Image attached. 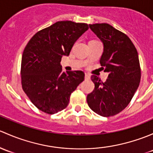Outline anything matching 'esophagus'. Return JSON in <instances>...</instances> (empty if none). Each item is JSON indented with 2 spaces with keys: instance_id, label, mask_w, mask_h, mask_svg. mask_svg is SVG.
Here are the masks:
<instances>
[{
  "instance_id": "1",
  "label": "esophagus",
  "mask_w": 153,
  "mask_h": 153,
  "mask_svg": "<svg viewBox=\"0 0 153 153\" xmlns=\"http://www.w3.org/2000/svg\"><path fill=\"white\" fill-rule=\"evenodd\" d=\"M85 79H90V78H91V75L88 74H85Z\"/></svg>"
}]
</instances>
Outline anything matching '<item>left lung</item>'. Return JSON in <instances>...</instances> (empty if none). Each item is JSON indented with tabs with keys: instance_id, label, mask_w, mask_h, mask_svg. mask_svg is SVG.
I'll return each instance as SVG.
<instances>
[{
	"instance_id": "1",
	"label": "left lung",
	"mask_w": 153,
	"mask_h": 153,
	"mask_svg": "<svg viewBox=\"0 0 153 153\" xmlns=\"http://www.w3.org/2000/svg\"><path fill=\"white\" fill-rule=\"evenodd\" d=\"M89 26L103 42L100 64L109 74L105 82L95 75L91 76L95 88L88 95L87 102L96 113L109 117L123 111L138 89L141 80L138 55L130 39L111 25L96 23Z\"/></svg>"
}]
</instances>
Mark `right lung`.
Instances as JSON below:
<instances>
[{"label":"right lung","instance_id":"1","mask_svg":"<svg viewBox=\"0 0 153 153\" xmlns=\"http://www.w3.org/2000/svg\"><path fill=\"white\" fill-rule=\"evenodd\" d=\"M88 29L87 23L58 21L31 38L21 60L23 91L40 111L54 114L68 106L71 94L84 80L82 71H62V56Z\"/></svg>","mask_w":153,"mask_h":153}]
</instances>
